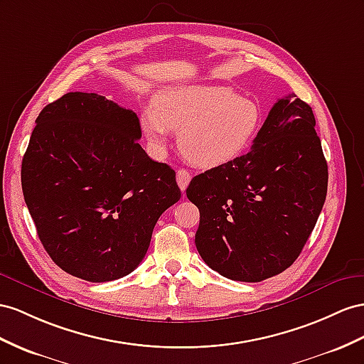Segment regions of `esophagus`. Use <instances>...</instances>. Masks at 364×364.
Returning a JSON list of instances; mask_svg holds the SVG:
<instances>
[{
    "label": "esophagus",
    "mask_w": 364,
    "mask_h": 364,
    "mask_svg": "<svg viewBox=\"0 0 364 364\" xmlns=\"http://www.w3.org/2000/svg\"><path fill=\"white\" fill-rule=\"evenodd\" d=\"M189 181H191V173H189L188 171H184V169L176 171V183H178L180 189H181L183 192L186 191V188H188Z\"/></svg>",
    "instance_id": "1"
}]
</instances>
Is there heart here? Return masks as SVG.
<instances>
[{
	"label": "heart",
	"instance_id": "1",
	"mask_svg": "<svg viewBox=\"0 0 364 364\" xmlns=\"http://www.w3.org/2000/svg\"><path fill=\"white\" fill-rule=\"evenodd\" d=\"M263 110L257 101L225 86H176L158 93L141 114L149 146L161 154L171 130L178 132L181 154L204 169L245 155L258 136Z\"/></svg>",
	"mask_w": 364,
	"mask_h": 364
}]
</instances>
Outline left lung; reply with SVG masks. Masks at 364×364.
Segmentation results:
<instances>
[{"mask_svg":"<svg viewBox=\"0 0 364 364\" xmlns=\"http://www.w3.org/2000/svg\"><path fill=\"white\" fill-rule=\"evenodd\" d=\"M328 192V163L312 107L294 93L269 112L252 149L193 176L201 258L235 282L257 283L291 266L312 234Z\"/></svg>","mask_w":364,"mask_h":364,"instance_id":"left-lung-1","label":"left lung"}]
</instances>
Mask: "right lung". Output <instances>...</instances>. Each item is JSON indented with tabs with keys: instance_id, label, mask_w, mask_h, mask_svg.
<instances>
[{
	"instance_id": "obj_1",
	"label": "right lung",
	"mask_w": 364,
	"mask_h": 364,
	"mask_svg": "<svg viewBox=\"0 0 364 364\" xmlns=\"http://www.w3.org/2000/svg\"><path fill=\"white\" fill-rule=\"evenodd\" d=\"M35 123L21 186L46 252L86 282L130 274L181 197L175 171L139 146L135 112L98 93L69 92Z\"/></svg>"
}]
</instances>
